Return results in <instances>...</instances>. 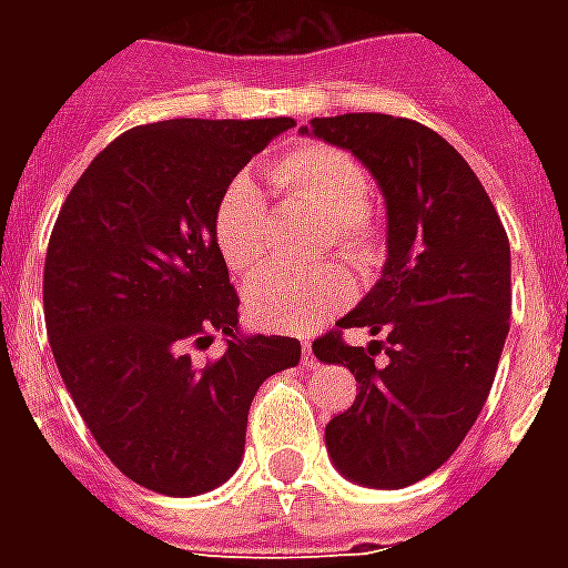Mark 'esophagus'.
I'll list each match as a JSON object with an SVG mask.
<instances>
[{
  "instance_id": "34e87169",
  "label": "esophagus",
  "mask_w": 568,
  "mask_h": 568,
  "mask_svg": "<svg viewBox=\"0 0 568 568\" xmlns=\"http://www.w3.org/2000/svg\"><path fill=\"white\" fill-rule=\"evenodd\" d=\"M301 362H304L307 368H316V365H320V358L313 353V344H310V341H304V346H301Z\"/></svg>"
}]
</instances>
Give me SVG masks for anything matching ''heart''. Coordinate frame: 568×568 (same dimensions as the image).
<instances>
[{
	"label": "heart",
	"instance_id": "obj_1",
	"mask_svg": "<svg viewBox=\"0 0 568 568\" xmlns=\"http://www.w3.org/2000/svg\"><path fill=\"white\" fill-rule=\"evenodd\" d=\"M271 182L285 197L301 200L325 215V240L358 264L377 252V227L368 215V170L344 149L304 142L271 163ZM215 246L234 273L258 267L264 255V194L246 173L224 185L212 215ZM353 283L344 267L320 264L304 273L271 271L246 288L248 320L271 332H310L313 325L344 310Z\"/></svg>",
	"mask_w": 568,
	"mask_h": 568
}]
</instances>
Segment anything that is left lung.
<instances>
[{"label": "left lung", "mask_w": 568, "mask_h": 568, "mask_svg": "<svg viewBox=\"0 0 568 568\" xmlns=\"http://www.w3.org/2000/svg\"><path fill=\"white\" fill-rule=\"evenodd\" d=\"M301 133L353 151L386 200L381 280L313 341L320 362L358 383L356 402L325 426V447L362 487H410L456 453L496 381L511 320L508 234L475 170L419 121L349 112ZM346 327L382 341L349 347Z\"/></svg>", "instance_id": "left-lung-1"}]
</instances>
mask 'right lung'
I'll return each instance as SVG.
<instances>
[{
    "label": "right lung",
    "instance_id": "1",
    "mask_svg": "<svg viewBox=\"0 0 568 568\" xmlns=\"http://www.w3.org/2000/svg\"><path fill=\"white\" fill-rule=\"evenodd\" d=\"M292 118L142 124L109 142L57 215L44 325L60 377L100 450L140 487L197 496L246 450L258 386L301 362L297 337L240 332V297L215 246L224 185ZM222 333V359L191 348Z\"/></svg>",
    "mask_w": 568,
    "mask_h": 568
}]
</instances>
